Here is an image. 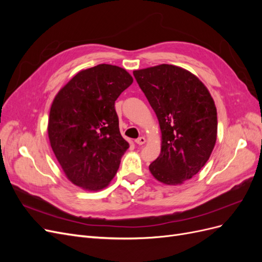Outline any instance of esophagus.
<instances>
[{"mask_svg":"<svg viewBox=\"0 0 262 262\" xmlns=\"http://www.w3.org/2000/svg\"><path fill=\"white\" fill-rule=\"evenodd\" d=\"M145 138H143V137H141V138H139V139H137L136 140V143L137 144H139V145H143L144 143H145Z\"/></svg>","mask_w":262,"mask_h":262,"instance_id":"obj_1","label":"esophagus"}]
</instances>
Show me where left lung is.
I'll return each instance as SVG.
<instances>
[{"instance_id":"1","label":"left lung","mask_w":262,"mask_h":262,"mask_svg":"<svg viewBox=\"0 0 262 262\" xmlns=\"http://www.w3.org/2000/svg\"><path fill=\"white\" fill-rule=\"evenodd\" d=\"M133 75L162 132L161 154L149 171L165 185L184 184L199 172L215 145L217 114L211 94L194 74L176 66L137 70Z\"/></svg>"}]
</instances>
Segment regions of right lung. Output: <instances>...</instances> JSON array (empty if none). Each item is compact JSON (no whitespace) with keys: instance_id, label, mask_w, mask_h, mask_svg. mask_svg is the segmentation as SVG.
Listing matches in <instances>:
<instances>
[{"instance_id":"add662e5","label":"right lung","mask_w":262,"mask_h":262,"mask_svg":"<svg viewBox=\"0 0 262 262\" xmlns=\"http://www.w3.org/2000/svg\"><path fill=\"white\" fill-rule=\"evenodd\" d=\"M122 68L98 64L80 71L55 95L48 137L68 179L89 191L106 188L129 143L119 131L115 101L132 84Z\"/></svg>"}]
</instances>
